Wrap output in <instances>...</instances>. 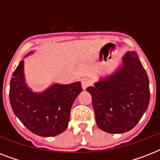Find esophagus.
<instances>
[{"instance_id":"1","label":"esophagus","mask_w":160,"mask_h":160,"mask_svg":"<svg viewBox=\"0 0 160 160\" xmlns=\"http://www.w3.org/2000/svg\"><path fill=\"white\" fill-rule=\"evenodd\" d=\"M90 84H91V82L88 78H83L81 80V85H82V89L84 90H86L88 86H90Z\"/></svg>"}]
</instances>
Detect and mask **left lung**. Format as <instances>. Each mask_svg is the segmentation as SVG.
<instances>
[{"label":"left lung","mask_w":160,"mask_h":160,"mask_svg":"<svg viewBox=\"0 0 160 160\" xmlns=\"http://www.w3.org/2000/svg\"><path fill=\"white\" fill-rule=\"evenodd\" d=\"M98 127L109 134L131 130L148 109L149 82L137 53L127 51L122 64L86 90Z\"/></svg>","instance_id":"obj_1"}]
</instances>
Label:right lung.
Instances as JSON below:
<instances>
[{
    "mask_svg": "<svg viewBox=\"0 0 160 160\" xmlns=\"http://www.w3.org/2000/svg\"><path fill=\"white\" fill-rule=\"evenodd\" d=\"M34 52H28L24 59ZM24 65V60H21L10 83V103L14 114L30 131L39 136L61 134L68 127L73 103L82 91L81 83H53L43 91L35 92L26 83Z\"/></svg>",
    "mask_w": 160,
    "mask_h": 160,
    "instance_id": "right-lung-1",
    "label": "right lung"
}]
</instances>
